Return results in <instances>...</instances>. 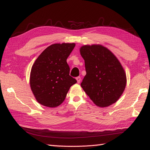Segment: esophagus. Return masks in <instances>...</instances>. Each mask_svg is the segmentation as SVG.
Masks as SVG:
<instances>
[{
  "label": "esophagus",
  "mask_w": 150,
  "mask_h": 150,
  "mask_svg": "<svg viewBox=\"0 0 150 150\" xmlns=\"http://www.w3.org/2000/svg\"><path fill=\"white\" fill-rule=\"evenodd\" d=\"M76 79H77V81L78 83H80L81 81V78L80 77H77V78H76Z\"/></svg>",
  "instance_id": "1"
}]
</instances>
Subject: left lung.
I'll list each match as a JSON object with an SVG mask.
<instances>
[{"instance_id":"left-lung-1","label":"left lung","mask_w":150,"mask_h":150,"mask_svg":"<svg viewBox=\"0 0 150 150\" xmlns=\"http://www.w3.org/2000/svg\"><path fill=\"white\" fill-rule=\"evenodd\" d=\"M87 74L81 87L100 107L116 103L125 89L126 75L116 57L101 45H85L80 48Z\"/></svg>"}]
</instances>
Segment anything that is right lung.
Listing matches in <instances>:
<instances>
[{"mask_svg": "<svg viewBox=\"0 0 150 150\" xmlns=\"http://www.w3.org/2000/svg\"><path fill=\"white\" fill-rule=\"evenodd\" d=\"M74 43L55 44L47 47L32 65L30 84L40 104L53 108L60 105L73 85L77 83L69 75L67 59Z\"/></svg>", "mask_w": 150, "mask_h": 150, "instance_id": "right-lung-1", "label": "right lung"}]
</instances>
